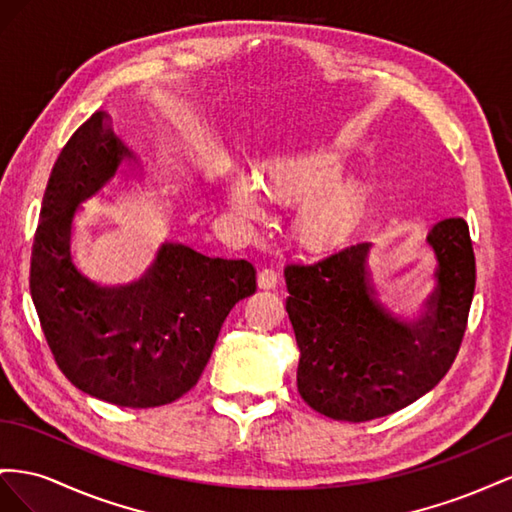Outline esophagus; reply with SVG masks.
Here are the masks:
<instances>
[{
  "instance_id": "esophagus-1",
  "label": "esophagus",
  "mask_w": 512,
  "mask_h": 512,
  "mask_svg": "<svg viewBox=\"0 0 512 512\" xmlns=\"http://www.w3.org/2000/svg\"><path fill=\"white\" fill-rule=\"evenodd\" d=\"M276 283H279V274H276V272L270 270V268L261 270V272L257 274V285H259V289H274Z\"/></svg>"
}]
</instances>
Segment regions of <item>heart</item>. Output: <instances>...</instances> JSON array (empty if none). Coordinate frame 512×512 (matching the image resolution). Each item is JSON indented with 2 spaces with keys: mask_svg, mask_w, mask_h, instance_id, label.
I'll return each instance as SVG.
<instances>
[{
  "mask_svg": "<svg viewBox=\"0 0 512 512\" xmlns=\"http://www.w3.org/2000/svg\"><path fill=\"white\" fill-rule=\"evenodd\" d=\"M347 158L332 145H296L268 156L255 175L229 167L223 171L227 206L240 216H257L264 193L302 197L294 225L302 238L326 242L352 223L358 214L367 182L358 173H343Z\"/></svg>",
  "mask_w": 512,
  "mask_h": 512,
  "instance_id": "obj_1",
  "label": "heart"
}]
</instances>
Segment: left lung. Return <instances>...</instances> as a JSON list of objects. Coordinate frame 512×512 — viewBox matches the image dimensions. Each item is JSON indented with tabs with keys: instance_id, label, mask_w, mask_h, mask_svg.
<instances>
[{
	"instance_id": "8db88e82",
	"label": "left lung",
	"mask_w": 512,
	"mask_h": 512,
	"mask_svg": "<svg viewBox=\"0 0 512 512\" xmlns=\"http://www.w3.org/2000/svg\"><path fill=\"white\" fill-rule=\"evenodd\" d=\"M437 259L427 315L401 321L379 300L371 242H347L285 266L287 313L300 349L298 392L334 420L382 418L433 390L455 362L476 287L470 229L444 218L427 233Z\"/></svg>"
}]
</instances>
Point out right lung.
I'll use <instances>...</instances> for the list:
<instances>
[{
  "instance_id": "obj_1",
  "label": "right lung",
  "mask_w": 512,
  "mask_h": 512,
  "mask_svg": "<svg viewBox=\"0 0 512 512\" xmlns=\"http://www.w3.org/2000/svg\"><path fill=\"white\" fill-rule=\"evenodd\" d=\"M122 165L143 171L139 156L113 133L111 115L96 111L51 169L29 291L57 367L72 384L120 407H158L197 384L225 317L255 294V268L165 242L135 283L107 287L85 276L70 253L75 216Z\"/></svg>"
}]
</instances>
